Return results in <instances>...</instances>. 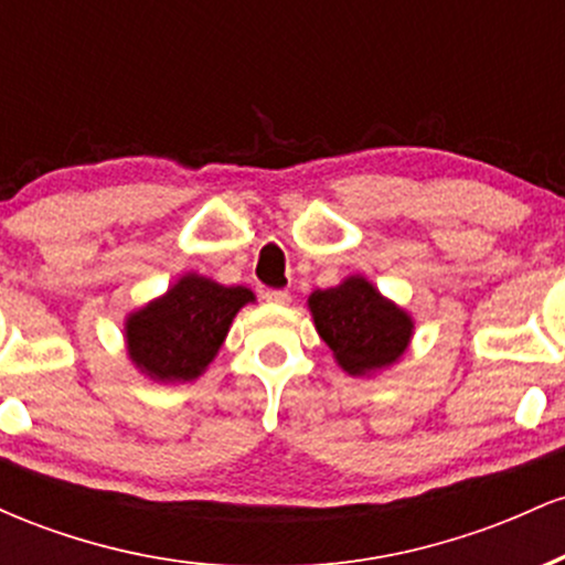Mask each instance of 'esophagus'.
Wrapping results in <instances>:
<instances>
[{"label": "esophagus", "mask_w": 565, "mask_h": 565, "mask_svg": "<svg viewBox=\"0 0 565 565\" xmlns=\"http://www.w3.org/2000/svg\"><path fill=\"white\" fill-rule=\"evenodd\" d=\"M263 297H265V302H270V305H289V300H291V295L287 289H268V291H263Z\"/></svg>", "instance_id": "esophagus-1"}]
</instances>
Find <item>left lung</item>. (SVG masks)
I'll return each instance as SVG.
<instances>
[{"label": "left lung", "instance_id": "8db88e82", "mask_svg": "<svg viewBox=\"0 0 565 565\" xmlns=\"http://www.w3.org/2000/svg\"><path fill=\"white\" fill-rule=\"evenodd\" d=\"M308 310L337 366L350 377H372L395 366L412 345V313L361 274L337 287L316 289L308 297Z\"/></svg>", "mask_w": 565, "mask_h": 565}]
</instances>
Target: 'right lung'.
I'll use <instances>...</instances> for the list:
<instances>
[{
  "label": "right lung",
  "instance_id": "add662e5",
  "mask_svg": "<svg viewBox=\"0 0 565 565\" xmlns=\"http://www.w3.org/2000/svg\"><path fill=\"white\" fill-rule=\"evenodd\" d=\"M246 302H255L252 289L225 287L199 274L180 276L164 295L125 319L129 361L153 382L196 380L215 361Z\"/></svg>",
  "mask_w": 565,
  "mask_h": 565
}]
</instances>
